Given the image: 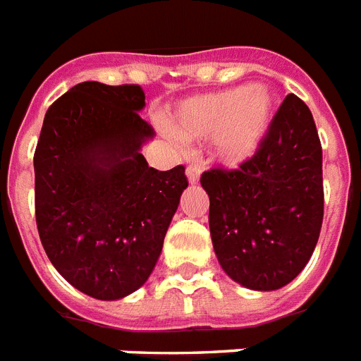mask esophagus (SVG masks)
<instances>
[{"label":"esophagus","mask_w":361,"mask_h":361,"mask_svg":"<svg viewBox=\"0 0 361 361\" xmlns=\"http://www.w3.org/2000/svg\"><path fill=\"white\" fill-rule=\"evenodd\" d=\"M198 178H200V166L198 164H189L187 166V180L191 185L198 183Z\"/></svg>","instance_id":"esophagus-1"}]
</instances>
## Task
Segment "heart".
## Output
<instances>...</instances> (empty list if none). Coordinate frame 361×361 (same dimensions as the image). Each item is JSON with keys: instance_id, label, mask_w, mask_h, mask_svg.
<instances>
[{"instance_id": "1", "label": "heart", "mask_w": 361, "mask_h": 361, "mask_svg": "<svg viewBox=\"0 0 361 361\" xmlns=\"http://www.w3.org/2000/svg\"><path fill=\"white\" fill-rule=\"evenodd\" d=\"M274 92L266 86H238L187 99L170 120L180 140L214 138V157L225 166H240L257 155L275 114Z\"/></svg>"}]
</instances>
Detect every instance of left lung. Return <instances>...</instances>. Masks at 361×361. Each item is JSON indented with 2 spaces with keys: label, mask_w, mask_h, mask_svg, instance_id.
<instances>
[{
  "label": "left lung",
  "mask_w": 361,
  "mask_h": 361,
  "mask_svg": "<svg viewBox=\"0 0 361 361\" xmlns=\"http://www.w3.org/2000/svg\"><path fill=\"white\" fill-rule=\"evenodd\" d=\"M200 183L225 274L262 292L296 279L324 217L322 147L307 104L286 95L257 155L238 170L204 172Z\"/></svg>",
  "instance_id": "1"
}]
</instances>
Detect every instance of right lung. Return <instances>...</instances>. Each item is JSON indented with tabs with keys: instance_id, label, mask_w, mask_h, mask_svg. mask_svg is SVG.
<instances>
[{
	"instance_id": "obj_1",
	"label": "right lung",
	"mask_w": 361,
	"mask_h": 361,
	"mask_svg": "<svg viewBox=\"0 0 361 361\" xmlns=\"http://www.w3.org/2000/svg\"><path fill=\"white\" fill-rule=\"evenodd\" d=\"M140 86L82 82L48 109L37 142L35 217L50 262L95 300L138 290L187 189L185 169L142 155L155 130Z\"/></svg>"
}]
</instances>
